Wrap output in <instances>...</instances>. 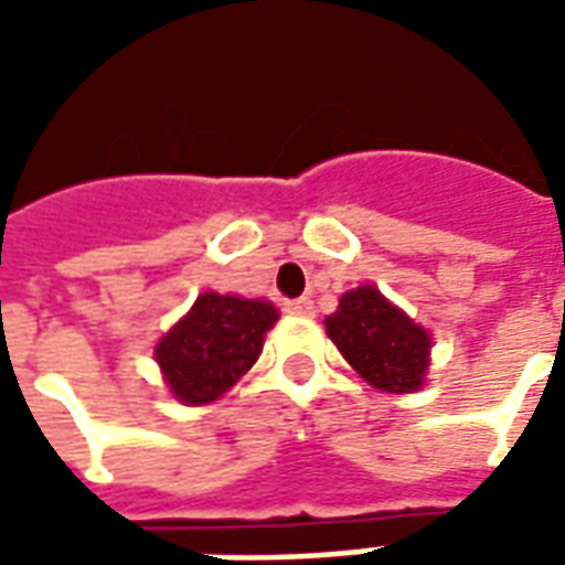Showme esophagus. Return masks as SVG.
<instances>
[{"instance_id":"1","label":"esophagus","mask_w":565,"mask_h":565,"mask_svg":"<svg viewBox=\"0 0 565 565\" xmlns=\"http://www.w3.org/2000/svg\"><path fill=\"white\" fill-rule=\"evenodd\" d=\"M287 311L290 315H299V318H311L315 315V302L308 299V296H299V299H294V302H287Z\"/></svg>"}]
</instances>
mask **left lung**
Returning a JSON list of instances; mask_svg holds the SVG:
<instances>
[{
	"label": "left lung",
	"mask_w": 565,
	"mask_h": 565,
	"mask_svg": "<svg viewBox=\"0 0 565 565\" xmlns=\"http://www.w3.org/2000/svg\"><path fill=\"white\" fill-rule=\"evenodd\" d=\"M327 335L360 379L387 393H415L429 369V332L396 308L379 287H356L323 320Z\"/></svg>",
	"instance_id": "8db88e82"
}]
</instances>
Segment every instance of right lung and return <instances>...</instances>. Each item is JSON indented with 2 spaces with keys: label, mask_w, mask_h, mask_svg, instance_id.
I'll return each mask as SVG.
<instances>
[{
  "label": "right lung",
  "mask_w": 565,
  "mask_h": 565,
  "mask_svg": "<svg viewBox=\"0 0 565 565\" xmlns=\"http://www.w3.org/2000/svg\"><path fill=\"white\" fill-rule=\"evenodd\" d=\"M278 308L266 299L202 294L157 344V363L174 399L209 405L257 363Z\"/></svg>",
  "instance_id": "add662e5"
}]
</instances>
